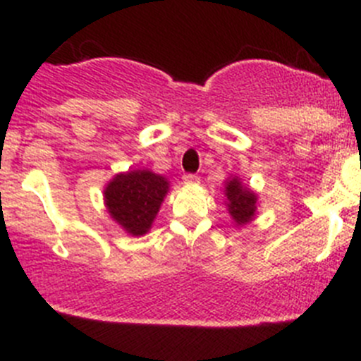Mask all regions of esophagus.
Wrapping results in <instances>:
<instances>
[{"label": "esophagus", "mask_w": 361, "mask_h": 361, "mask_svg": "<svg viewBox=\"0 0 361 361\" xmlns=\"http://www.w3.org/2000/svg\"><path fill=\"white\" fill-rule=\"evenodd\" d=\"M183 181L187 185H197L199 183V176L197 174H183Z\"/></svg>", "instance_id": "1"}]
</instances>
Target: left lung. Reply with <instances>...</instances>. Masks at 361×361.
I'll return each instance as SVG.
<instances>
[{
	"instance_id": "obj_1",
	"label": "left lung",
	"mask_w": 361,
	"mask_h": 361,
	"mask_svg": "<svg viewBox=\"0 0 361 361\" xmlns=\"http://www.w3.org/2000/svg\"><path fill=\"white\" fill-rule=\"evenodd\" d=\"M225 197H227V209L232 220L241 227L250 224L257 213V194L241 183L238 176H232L225 185Z\"/></svg>"
}]
</instances>
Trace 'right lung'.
Wrapping results in <instances>:
<instances>
[{
  "label": "right lung",
  "mask_w": 361,
  "mask_h": 361,
  "mask_svg": "<svg viewBox=\"0 0 361 361\" xmlns=\"http://www.w3.org/2000/svg\"><path fill=\"white\" fill-rule=\"evenodd\" d=\"M169 181L148 169L116 174L104 188V204L110 216L127 234L143 235L150 231Z\"/></svg>",
  "instance_id": "obj_1"
}]
</instances>
